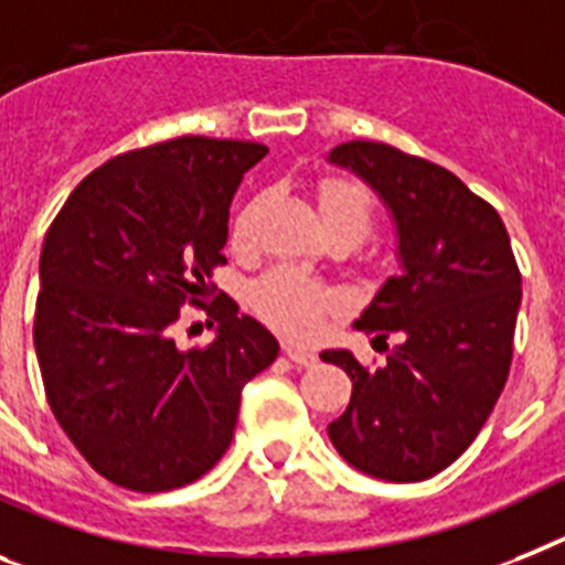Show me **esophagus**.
<instances>
[{
    "label": "esophagus",
    "mask_w": 565,
    "mask_h": 565,
    "mask_svg": "<svg viewBox=\"0 0 565 565\" xmlns=\"http://www.w3.org/2000/svg\"><path fill=\"white\" fill-rule=\"evenodd\" d=\"M284 353H287V359H290V362L301 364V367H310V364H316V359H319V355L312 353V350L296 348V344H284Z\"/></svg>",
    "instance_id": "1"
}]
</instances>
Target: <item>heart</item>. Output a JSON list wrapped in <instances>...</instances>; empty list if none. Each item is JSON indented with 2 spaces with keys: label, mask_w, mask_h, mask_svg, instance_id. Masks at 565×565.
I'll return each mask as SVG.
<instances>
[{
  "label": "heart",
  "mask_w": 565,
  "mask_h": 565,
  "mask_svg": "<svg viewBox=\"0 0 565 565\" xmlns=\"http://www.w3.org/2000/svg\"><path fill=\"white\" fill-rule=\"evenodd\" d=\"M255 206H258V201L244 206L235 217V224H232V244L235 246L249 244ZM319 210L330 235L341 232V235L353 238L355 244L367 238L373 224H376V203H373L371 192L353 178L321 180ZM249 305L278 333L307 339L319 330L324 316L339 310L341 296L333 287L316 281L298 269L275 267L249 287Z\"/></svg>",
  "instance_id": "1"
}]
</instances>
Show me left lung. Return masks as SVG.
<instances>
[{"label": "left lung", "mask_w": 565, "mask_h": 565, "mask_svg": "<svg viewBox=\"0 0 565 565\" xmlns=\"http://www.w3.org/2000/svg\"><path fill=\"white\" fill-rule=\"evenodd\" d=\"M376 189L399 226L402 273L355 327L385 344L364 367L327 350L353 382L348 411L327 425L350 466L379 480H428L477 439L514 355L520 267L502 217L454 172L387 143L350 140L330 151ZM396 334L401 344L386 348Z\"/></svg>", "instance_id": "obj_1"}]
</instances>
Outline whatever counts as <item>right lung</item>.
<instances>
[{
  "mask_svg": "<svg viewBox=\"0 0 565 565\" xmlns=\"http://www.w3.org/2000/svg\"><path fill=\"white\" fill-rule=\"evenodd\" d=\"M267 154L249 140L183 135L117 154L83 178L45 232L33 348L60 428L85 462L129 491H172L217 466L241 391L278 341L215 292L230 203ZM183 303L218 339L180 351Z\"/></svg>",
  "mask_w": 565,
  "mask_h": 565,
  "instance_id": "obj_1",
  "label": "right lung"
}]
</instances>
